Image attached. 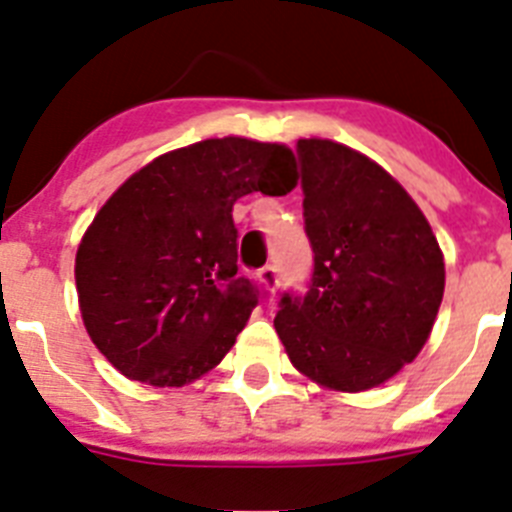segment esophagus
Returning <instances> with one entry per match:
<instances>
[{
    "mask_svg": "<svg viewBox=\"0 0 512 512\" xmlns=\"http://www.w3.org/2000/svg\"><path fill=\"white\" fill-rule=\"evenodd\" d=\"M257 275H260V283L265 286V291L270 293H273L275 288H278V283H281V275H278V268H275V265H265Z\"/></svg>",
    "mask_w": 512,
    "mask_h": 512,
    "instance_id": "1",
    "label": "esophagus"
}]
</instances>
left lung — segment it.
<instances>
[{
  "label": "left lung",
  "instance_id": "obj_1",
  "mask_svg": "<svg viewBox=\"0 0 512 512\" xmlns=\"http://www.w3.org/2000/svg\"><path fill=\"white\" fill-rule=\"evenodd\" d=\"M314 273L283 293L275 332L319 386L366 391L417 358L446 286L428 219L384 167L330 139H299Z\"/></svg>",
  "mask_w": 512,
  "mask_h": 512
}]
</instances>
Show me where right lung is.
Returning <instances> with one entry per match:
<instances>
[{"instance_id": "obj_1", "label": "right lung", "mask_w": 512, "mask_h": 512, "mask_svg": "<svg viewBox=\"0 0 512 512\" xmlns=\"http://www.w3.org/2000/svg\"><path fill=\"white\" fill-rule=\"evenodd\" d=\"M296 159L283 144L206 139L162 154L97 211L77 250L79 309L123 376L182 386L219 366L257 306L237 275L242 195H286Z\"/></svg>"}]
</instances>
